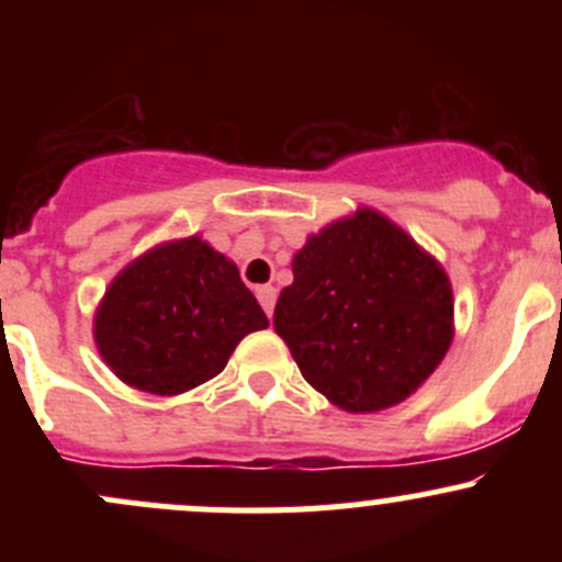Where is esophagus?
I'll list each match as a JSON object with an SVG mask.
<instances>
[{"instance_id":"obj_1","label":"esophagus","mask_w":562,"mask_h":562,"mask_svg":"<svg viewBox=\"0 0 562 562\" xmlns=\"http://www.w3.org/2000/svg\"><path fill=\"white\" fill-rule=\"evenodd\" d=\"M255 293H258L260 307H263L266 315L271 317V313H274V304H277V288L274 285H260Z\"/></svg>"}]
</instances>
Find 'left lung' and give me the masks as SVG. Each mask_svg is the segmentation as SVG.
<instances>
[{"mask_svg": "<svg viewBox=\"0 0 562 562\" xmlns=\"http://www.w3.org/2000/svg\"><path fill=\"white\" fill-rule=\"evenodd\" d=\"M451 323L446 271L372 209L310 236L274 307L304 381L350 413L411 396L443 361Z\"/></svg>", "mask_w": 562, "mask_h": 562, "instance_id": "obj_1", "label": "left lung"}]
</instances>
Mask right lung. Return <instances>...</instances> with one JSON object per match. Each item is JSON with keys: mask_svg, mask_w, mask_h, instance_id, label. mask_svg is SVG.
Listing matches in <instances>:
<instances>
[{"mask_svg": "<svg viewBox=\"0 0 562 562\" xmlns=\"http://www.w3.org/2000/svg\"><path fill=\"white\" fill-rule=\"evenodd\" d=\"M266 326L239 269L190 236L151 249L111 282L94 339L127 386L181 394L220 375L239 339Z\"/></svg>", "mask_w": 562, "mask_h": 562, "instance_id": "right-lung-1", "label": "right lung"}]
</instances>
